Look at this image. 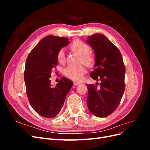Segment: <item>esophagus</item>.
Listing matches in <instances>:
<instances>
[{"label":"esophagus","mask_w":150,"mask_h":150,"mask_svg":"<svg viewBox=\"0 0 150 150\" xmlns=\"http://www.w3.org/2000/svg\"><path fill=\"white\" fill-rule=\"evenodd\" d=\"M74 86H77V85H79L80 83H78V82H74Z\"/></svg>","instance_id":"34e87169"}]
</instances>
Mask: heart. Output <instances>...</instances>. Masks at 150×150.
I'll return each mask as SVG.
<instances>
[{
	"label": "heart",
	"instance_id": "1",
	"mask_svg": "<svg viewBox=\"0 0 150 150\" xmlns=\"http://www.w3.org/2000/svg\"><path fill=\"white\" fill-rule=\"evenodd\" d=\"M71 49L74 52L81 56V62H83L88 67L93 66L95 63V57L91 54H89L90 47L88 44L80 40H75L71 46ZM57 59L59 62L64 63L66 61L64 50L62 49L57 54ZM86 69L84 66H67L64 69V74L67 78L74 81H81L86 73Z\"/></svg>",
	"mask_w": 150,
	"mask_h": 150
}]
</instances>
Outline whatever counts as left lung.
<instances>
[{
  "label": "left lung",
  "mask_w": 150,
  "mask_h": 150,
  "mask_svg": "<svg viewBox=\"0 0 150 150\" xmlns=\"http://www.w3.org/2000/svg\"><path fill=\"white\" fill-rule=\"evenodd\" d=\"M88 38L95 54V68L90 77L101 83L87 84V105L94 116L106 117L116 110L123 95L125 67L119 49L106 36L96 34Z\"/></svg>",
  "instance_id": "8db88e82"
}]
</instances>
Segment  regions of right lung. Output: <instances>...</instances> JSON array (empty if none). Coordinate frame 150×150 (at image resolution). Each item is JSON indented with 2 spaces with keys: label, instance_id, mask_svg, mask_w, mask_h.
<instances>
[{
  "label": "right lung",
  "instance_id": "1",
  "mask_svg": "<svg viewBox=\"0 0 150 150\" xmlns=\"http://www.w3.org/2000/svg\"><path fill=\"white\" fill-rule=\"evenodd\" d=\"M69 44L68 39L49 35L33 49L24 71L26 93L29 103L39 115L47 118L56 116L64 104L73 83L62 78L55 88L51 84L52 69L57 66V54Z\"/></svg>",
  "mask_w": 150,
  "mask_h": 150
}]
</instances>
